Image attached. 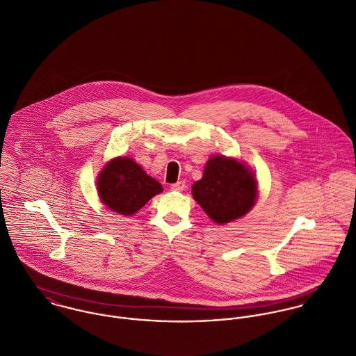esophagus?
I'll list each match as a JSON object with an SVG mask.
<instances>
[{
	"label": "esophagus",
	"instance_id": "34e87169",
	"mask_svg": "<svg viewBox=\"0 0 356 356\" xmlns=\"http://www.w3.org/2000/svg\"><path fill=\"white\" fill-rule=\"evenodd\" d=\"M185 186H186L185 182H184V181H179V182H177V184H172V185H171V189L175 191V192H182V191L185 189Z\"/></svg>",
	"mask_w": 356,
	"mask_h": 356
}]
</instances>
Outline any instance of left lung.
Instances as JSON below:
<instances>
[{
  "mask_svg": "<svg viewBox=\"0 0 356 356\" xmlns=\"http://www.w3.org/2000/svg\"><path fill=\"white\" fill-rule=\"evenodd\" d=\"M193 197L216 223L244 216L254 204L257 182L254 174L236 159L211 157L203 178L192 188Z\"/></svg>",
  "mask_w": 356,
  "mask_h": 356,
  "instance_id": "8db88e82",
  "label": "left lung"
}]
</instances>
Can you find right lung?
Listing matches in <instances>:
<instances>
[{
    "instance_id": "right-lung-1",
    "label": "right lung",
    "mask_w": 356,
    "mask_h": 356,
    "mask_svg": "<svg viewBox=\"0 0 356 356\" xmlns=\"http://www.w3.org/2000/svg\"><path fill=\"white\" fill-rule=\"evenodd\" d=\"M97 188L102 203L122 215L136 213L163 191L161 185L130 157L111 160L99 177Z\"/></svg>"
}]
</instances>
